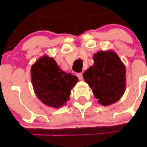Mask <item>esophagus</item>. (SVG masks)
Wrapping results in <instances>:
<instances>
[{
	"label": "esophagus",
	"instance_id": "1",
	"mask_svg": "<svg viewBox=\"0 0 147 147\" xmlns=\"http://www.w3.org/2000/svg\"><path fill=\"white\" fill-rule=\"evenodd\" d=\"M77 76L80 80H83V76H82V73H79V74H77Z\"/></svg>",
	"mask_w": 147,
	"mask_h": 147
}]
</instances>
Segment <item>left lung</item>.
I'll return each mask as SVG.
<instances>
[{
	"instance_id": "obj_1",
	"label": "left lung",
	"mask_w": 147,
	"mask_h": 147,
	"mask_svg": "<svg viewBox=\"0 0 147 147\" xmlns=\"http://www.w3.org/2000/svg\"><path fill=\"white\" fill-rule=\"evenodd\" d=\"M93 65L83 74L100 105L118 102L126 90V67L113 50L101 51L93 55Z\"/></svg>"
}]
</instances>
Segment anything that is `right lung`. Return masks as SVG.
Here are the masks:
<instances>
[{"mask_svg": "<svg viewBox=\"0 0 147 147\" xmlns=\"http://www.w3.org/2000/svg\"><path fill=\"white\" fill-rule=\"evenodd\" d=\"M31 79L34 91L40 102L54 108L65 105L78 82L76 76L62 71L54 58L47 55L32 65Z\"/></svg>", "mask_w": 147, "mask_h": 147, "instance_id": "add662e5", "label": "right lung"}]
</instances>
